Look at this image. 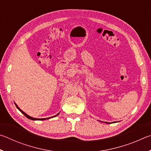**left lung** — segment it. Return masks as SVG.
Returning a JSON list of instances; mask_svg holds the SVG:
<instances>
[{"label": "left lung", "mask_w": 151, "mask_h": 151, "mask_svg": "<svg viewBox=\"0 0 151 151\" xmlns=\"http://www.w3.org/2000/svg\"><path fill=\"white\" fill-rule=\"evenodd\" d=\"M105 122V123H109V122ZM114 122H113V123H114Z\"/></svg>", "instance_id": "obj_1"}]
</instances>
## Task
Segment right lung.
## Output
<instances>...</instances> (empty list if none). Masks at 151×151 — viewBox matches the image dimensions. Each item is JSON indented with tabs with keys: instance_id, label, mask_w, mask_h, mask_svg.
<instances>
[{
	"instance_id": "right-lung-1",
	"label": "right lung",
	"mask_w": 151,
	"mask_h": 151,
	"mask_svg": "<svg viewBox=\"0 0 151 151\" xmlns=\"http://www.w3.org/2000/svg\"><path fill=\"white\" fill-rule=\"evenodd\" d=\"M14 104H15V105H16V106H17V108L19 110V111L22 112V114H24V115L27 117V118H28V119H30V120H32V121H44V120H47V119H50V118H53V117H55V116H58V114H59V113H58L57 114H56V115H55V116H51V117H48V118H45V119H36V118H33V117H32V116H30L29 115H28V114H27V113H25L24 112H23L22 111L21 109H20L19 106H17V104L14 103Z\"/></svg>"
}]
</instances>
